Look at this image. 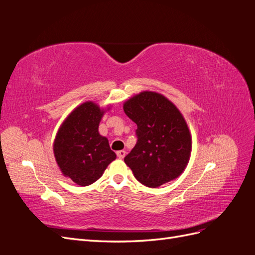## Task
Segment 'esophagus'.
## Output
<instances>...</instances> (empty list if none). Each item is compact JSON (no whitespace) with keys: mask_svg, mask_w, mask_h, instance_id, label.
Returning a JSON list of instances; mask_svg holds the SVG:
<instances>
[{"mask_svg":"<svg viewBox=\"0 0 255 255\" xmlns=\"http://www.w3.org/2000/svg\"><path fill=\"white\" fill-rule=\"evenodd\" d=\"M126 151L125 150H120V151H117V156L120 158V159H122L123 157L126 156Z\"/></svg>","mask_w":255,"mask_h":255,"instance_id":"obj_1","label":"esophagus"}]
</instances>
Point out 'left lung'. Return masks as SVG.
<instances>
[{
	"label": "left lung",
	"instance_id": "left-lung-1",
	"mask_svg": "<svg viewBox=\"0 0 255 255\" xmlns=\"http://www.w3.org/2000/svg\"><path fill=\"white\" fill-rule=\"evenodd\" d=\"M137 125V142L125 157L138 182L156 188L181 175L191 153L187 123L176 106L163 95L142 91L123 104Z\"/></svg>",
	"mask_w": 255,
	"mask_h": 255
}]
</instances>
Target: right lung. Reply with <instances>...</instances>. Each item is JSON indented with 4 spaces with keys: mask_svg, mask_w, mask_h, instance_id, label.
I'll list each match as a JSON object with an SVG mask.
<instances>
[{
    "mask_svg": "<svg viewBox=\"0 0 255 255\" xmlns=\"http://www.w3.org/2000/svg\"><path fill=\"white\" fill-rule=\"evenodd\" d=\"M104 110L88 101L74 109L60 126L53 144L54 156L65 176L88 186L102 176L116 154L99 134Z\"/></svg>",
    "mask_w": 255,
    "mask_h": 255,
    "instance_id": "right-lung-1",
    "label": "right lung"
}]
</instances>
